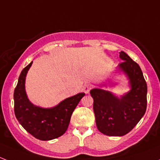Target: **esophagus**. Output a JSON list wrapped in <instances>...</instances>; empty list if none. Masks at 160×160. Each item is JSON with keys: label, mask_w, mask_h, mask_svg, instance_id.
Segmentation results:
<instances>
[{"label": "esophagus", "mask_w": 160, "mask_h": 160, "mask_svg": "<svg viewBox=\"0 0 160 160\" xmlns=\"http://www.w3.org/2000/svg\"><path fill=\"white\" fill-rule=\"evenodd\" d=\"M92 85L90 84V83H87V84L84 85L83 87V91H84L85 93H89V92L90 91V90L92 89Z\"/></svg>", "instance_id": "1"}]
</instances>
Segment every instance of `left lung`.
Here are the masks:
<instances>
[{
    "label": "left lung",
    "mask_w": 160,
    "mask_h": 160,
    "mask_svg": "<svg viewBox=\"0 0 160 160\" xmlns=\"http://www.w3.org/2000/svg\"><path fill=\"white\" fill-rule=\"evenodd\" d=\"M119 54L124 61L118 68L128 76L130 91L118 98L104 90H90L97 127L109 136L128 133L141 120L147 107V84L141 68L125 52L122 51Z\"/></svg>",
    "instance_id": "1"
}]
</instances>
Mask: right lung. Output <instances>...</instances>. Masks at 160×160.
<instances>
[{"instance_id":"obj_1","label":"right lung","mask_w":160,"mask_h":160,"mask_svg":"<svg viewBox=\"0 0 160 160\" xmlns=\"http://www.w3.org/2000/svg\"><path fill=\"white\" fill-rule=\"evenodd\" d=\"M32 64L31 62L22 70L14 89V114L19 123L32 136L42 141L54 139L67 130L71 115L85 93L67 98L52 108L35 106L28 99L25 90V77Z\"/></svg>"}]
</instances>
